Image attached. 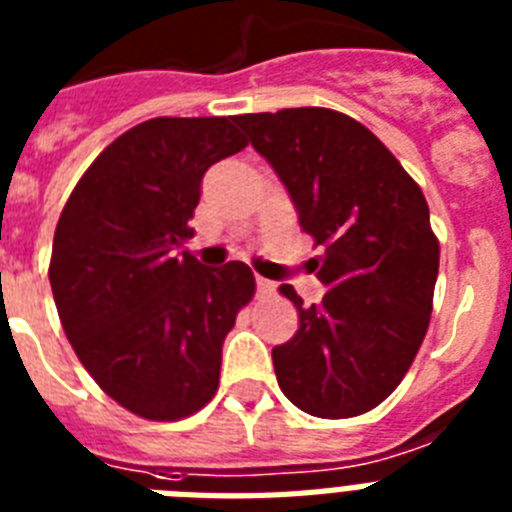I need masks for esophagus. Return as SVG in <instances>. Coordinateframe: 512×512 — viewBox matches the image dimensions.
I'll return each instance as SVG.
<instances>
[{"label":"esophagus","mask_w":512,"mask_h":512,"mask_svg":"<svg viewBox=\"0 0 512 512\" xmlns=\"http://www.w3.org/2000/svg\"><path fill=\"white\" fill-rule=\"evenodd\" d=\"M255 283H257V291H260V294H268V291H273V281H268V278L257 276Z\"/></svg>","instance_id":"34e87169"}]
</instances>
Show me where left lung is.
<instances>
[{
	"label": "left lung",
	"mask_w": 512,
	"mask_h": 512,
	"mask_svg": "<svg viewBox=\"0 0 512 512\" xmlns=\"http://www.w3.org/2000/svg\"><path fill=\"white\" fill-rule=\"evenodd\" d=\"M286 184L328 294L273 349L278 385L296 409L349 419L380 406L409 372L432 317L440 242L422 187L380 137L341 111L304 106L234 119Z\"/></svg>",
	"instance_id": "8db88e82"
}]
</instances>
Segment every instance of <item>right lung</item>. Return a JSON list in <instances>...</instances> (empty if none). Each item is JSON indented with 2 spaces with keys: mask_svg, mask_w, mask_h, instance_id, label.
I'll list each match as a JSON object with an SVG mask.
<instances>
[{
  "mask_svg": "<svg viewBox=\"0 0 512 512\" xmlns=\"http://www.w3.org/2000/svg\"><path fill=\"white\" fill-rule=\"evenodd\" d=\"M247 148L234 117H156L98 153L54 231L49 281L64 336L103 393L150 422L216 395L223 341L255 296L244 263L190 252L203 174Z\"/></svg>",
  "mask_w": 512,
  "mask_h": 512,
  "instance_id": "obj_1",
  "label": "right lung"
}]
</instances>
